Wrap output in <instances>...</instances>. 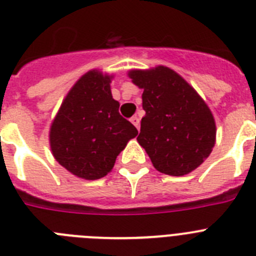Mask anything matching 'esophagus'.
<instances>
[{
  "instance_id": "34e87169",
  "label": "esophagus",
  "mask_w": 256,
  "mask_h": 256,
  "mask_svg": "<svg viewBox=\"0 0 256 256\" xmlns=\"http://www.w3.org/2000/svg\"><path fill=\"white\" fill-rule=\"evenodd\" d=\"M130 123H132L133 126H134L136 128H137V130H140V119L137 116H136V115H134V116L130 118Z\"/></svg>"
}]
</instances>
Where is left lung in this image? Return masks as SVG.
Masks as SVG:
<instances>
[{
  "label": "left lung",
  "instance_id": "obj_1",
  "mask_svg": "<svg viewBox=\"0 0 256 256\" xmlns=\"http://www.w3.org/2000/svg\"><path fill=\"white\" fill-rule=\"evenodd\" d=\"M128 76L144 90L146 115L137 141L156 170L176 177L195 170L216 144V120L205 101L166 66L130 70Z\"/></svg>",
  "mask_w": 256,
  "mask_h": 256
}]
</instances>
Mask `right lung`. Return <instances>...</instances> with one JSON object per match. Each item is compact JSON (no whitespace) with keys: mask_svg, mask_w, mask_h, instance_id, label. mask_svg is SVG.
<instances>
[{"mask_svg":"<svg viewBox=\"0 0 256 256\" xmlns=\"http://www.w3.org/2000/svg\"><path fill=\"white\" fill-rule=\"evenodd\" d=\"M112 78L98 70L80 76L50 128V146L56 162L83 180L105 177L128 141L138 134L119 114V102L110 90Z\"/></svg>","mask_w":256,"mask_h":256,"instance_id":"add662e5","label":"right lung"}]
</instances>
